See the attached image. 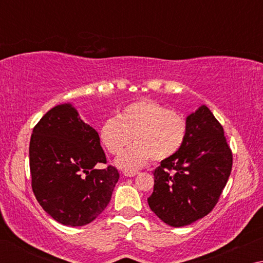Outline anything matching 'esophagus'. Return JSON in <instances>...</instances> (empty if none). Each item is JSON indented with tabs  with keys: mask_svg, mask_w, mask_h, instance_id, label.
I'll return each instance as SVG.
<instances>
[{
	"mask_svg": "<svg viewBox=\"0 0 263 263\" xmlns=\"http://www.w3.org/2000/svg\"><path fill=\"white\" fill-rule=\"evenodd\" d=\"M138 174L137 171H125L124 172V175L127 176V177H132V176H136Z\"/></svg>",
	"mask_w": 263,
	"mask_h": 263,
	"instance_id": "1",
	"label": "esophagus"
}]
</instances>
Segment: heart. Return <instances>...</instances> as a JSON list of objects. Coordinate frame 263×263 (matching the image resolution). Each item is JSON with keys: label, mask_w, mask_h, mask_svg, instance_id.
<instances>
[{"label": "heart", "mask_w": 263, "mask_h": 263, "mask_svg": "<svg viewBox=\"0 0 263 263\" xmlns=\"http://www.w3.org/2000/svg\"><path fill=\"white\" fill-rule=\"evenodd\" d=\"M188 126L180 114L167 109L158 102L139 100L127 104L116 118L102 124L99 136L103 147L117 155L136 142L117 159V166L136 169L151 159L162 162L174 157L183 146Z\"/></svg>", "instance_id": "obj_1"}]
</instances>
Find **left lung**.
Segmentation results:
<instances>
[{
  "mask_svg": "<svg viewBox=\"0 0 263 263\" xmlns=\"http://www.w3.org/2000/svg\"><path fill=\"white\" fill-rule=\"evenodd\" d=\"M186 138L174 157L155 168L148 205L166 224L181 228L212 211L231 174L233 155L224 128L206 105L186 117Z\"/></svg>",
  "mask_w": 263,
  "mask_h": 263,
  "instance_id": "left-lung-1",
  "label": "left lung"
}]
</instances>
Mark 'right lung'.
Masks as SVG:
<instances>
[{
	"label": "right lung",
	"instance_id": "1",
	"mask_svg": "<svg viewBox=\"0 0 263 263\" xmlns=\"http://www.w3.org/2000/svg\"><path fill=\"white\" fill-rule=\"evenodd\" d=\"M31 186L38 203L62 225L83 226L108 205L119 179L106 163L99 133L79 117L70 104L43 116L30 139Z\"/></svg>",
	"mask_w": 263,
	"mask_h": 263
}]
</instances>
